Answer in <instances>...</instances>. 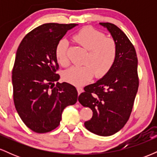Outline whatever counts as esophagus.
<instances>
[{
    "instance_id": "obj_1",
    "label": "esophagus",
    "mask_w": 157,
    "mask_h": 157,
    "mask_svg": "<svg viewBox=\"0 0 157 157\" xmlns=\"http://www.w3.org/2000/svg\"><path fill=\"white\" fill-rule=\"evenodd\" d=\"M77 92H78V94H80L83 91V89H82L81 87H77Z\"/></svg>"
}]
</instances>
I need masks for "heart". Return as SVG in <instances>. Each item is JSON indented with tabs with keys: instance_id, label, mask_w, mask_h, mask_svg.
I'll list each match as a JSON object with an SVG mask.
<instances>
[{
	"instance_id": "1",
	"label": "heart",
	"mask_w": 157,
	"mask_h": 157,
	"mask_svg": "<svg viewBox=\"0 0 157 157\" xmlns=\"http://www.w3.org/2000/svg\"><path fill=\"white\" fill-rule=\"evenodd\" d=\"M74 39L80 46L89 51L82 66H75L64 71V80L77 86L87 83L94 74L97 77L105 75L112 68L116 60L117 48L113 39L105 37L102 32L91 27H86L74 36ZM68 43L63 39L55 48V55L58 63L63 66L68 64Z\"/></svg>"
}]
</instances>
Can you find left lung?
<instances>
[{
  "label": "left lung",
  "mask_w": 157,
  "mask_h": 157,
  "mask_svg": "<svg viewBox=\"0 0 157 157\" xmlns=\"http://www.w3.org/2000/svg\"><path fill=\"white\" fill-rule=\"evenodd\" d=\"M99 24L107 29L116 43V60L101 79L84 88L78 101L93 111L91 120L84 123L86 128L108 136L122 128L131 115L139 86L138 60L134 46L120 28L110 23Z\"/></svg>",
  "instance_id": "obj_1"
}]
</instances>
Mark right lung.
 Listing matches in <instances>:
<instances>
[{
  "instance_id": "add662e5",
  "label": "right lung",
  "mask_w": 157,
  "mask_h": 157,
  "mask_svg": "<svg viewBox=\"0 0 157 157\" xmlns=\"http://www.w3.org/2000/svg\"><path fill=\"white\" fill-rule=\"evenodd\" d=\"M77 25L39 26L25 36L16 52L12 77L14 103L22 121L36 133L56 128L63 109L77 101L76 88L57 82L60 75L55 73L59 68L56 46Z\"/></svg>"
}]
</instances>
